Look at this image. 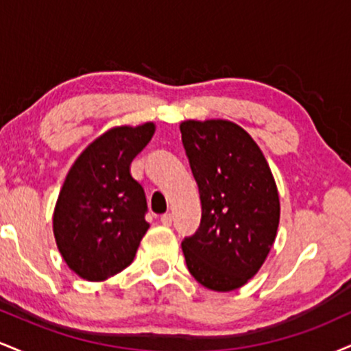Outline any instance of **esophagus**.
<instances>
[{
	"label": "esophagus",
	"mask_w": 351,
	"mask_h": 351,
	"mask_svg": "<svg viewBox=\"0 0 351 351\" xmlns=\"http://www.w3.org/2000/svg\"><path fill=\"white\" fill-rule=\"evenodd\" d=\"M160 223H162L163 226H171L173 216L170 215V213H167V215H163L162 217H160Z\"/></svg>",
	"instance_id": "1"
}]
</instances>
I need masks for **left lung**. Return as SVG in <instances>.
Segmentation results:
<instances>
[{"label": "left lung", "mask_w": 351, "mask_h": 351, "mask_svg": "<svg viewBox=\"0 0 351 351\" xmlns=\"http://www.w3.org/2000/svg\"><path fill=\"white\" fill-rule=\"evenodd\" d=\"M180 130L201 199L198 231L181 243L188 271L211 291H236L259 272L276 241V180L264 153L237 123L184 120Z\"/></svg>", "instance_id": "obj_1"}]
</instances>
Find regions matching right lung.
Returning <instances> with one entry per match:
<instances>
[{
	"label": "right lung",
	"instance_id": "1",
	"mask_svg": "<svg viewBox=\"0 0 351 351\" xmlns=\"http://www.w3.org/2000/svg\"><path fill=\"white\" fill-rule=\"evenodd\" d=\"M153 134V122L110 128L87 145L64 180L52 231L62 259L82 279L102 282L122 272L150 228L130 163Z\"/></svg>",
	"mask_w": 351,
	"mask_h": 351
}]
</instances>
